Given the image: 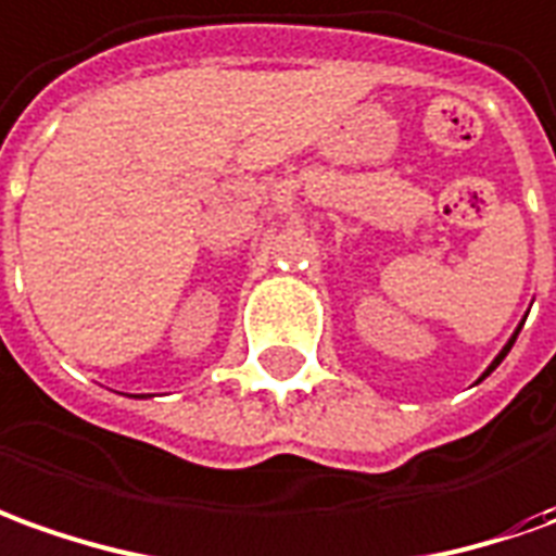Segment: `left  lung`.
I'll return each mask as SVG.
<instances>
[{
	"label": "left lung",
	"instance_id": "left-lung-1",
	"mask_svg": "<svg viewBox=\"0 0 556 556\" xmlns=\"http://www.w3.org/2000/svg\"><path fill=\"white\" fill-rule=\"evenodd\" d=\"M523 320H527V317H523ZM520 327H523V324H520ZM520 327L515 329V336H511V339H508V342H505V348H503V351H500V354H496V359H493V363H490V366H488V372L481 375V378H488V375L493 372V369H496V366H500V363H503V359H505V354H508V351H511V344H515V339H518ZM481 378H478V381H481Z\"/></svg>",
	"mask_w": 556,
	"mask_h": 556
}]
</instances>
